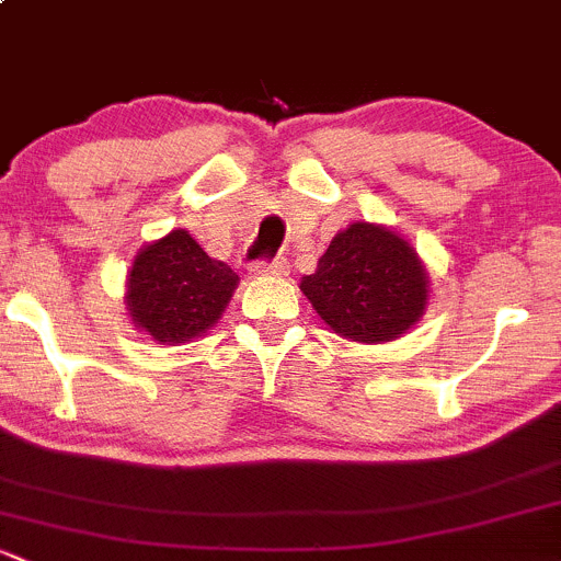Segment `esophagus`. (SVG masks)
<instances>
[{
    "instance_id": "obj_1",
    "label": "esophagus",
    "mask_w": 561,
    "mask_h": 561,
    "mask_svg": "<svg viewBox=\"0 0 561 561\" xmlns=\"http://www.w3.org/2000/svg\"><path fill=\"white\" fill-rule=\"evenodd\" d=\"M252 271L261 276H285L287 271H290V265H287V257H274V261H261L252 265Z\"/></svg>"
}]
</instances>
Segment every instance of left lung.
<instances>
[{
	"instance_id": "obj_1",
	"label": "left lung",
	"mask_w": 561,
	"mask_h": 561,
	"mask_svg": "<svg viewBox=\"0 0 561 561\" xmlns=\"http://www.w3.org/2000/svg\"><path fill=\"white\" fill-rule=\"evenodd\" d=\"M427 268L400 233L352 222L335 233L300 290L333 333L359 344L394 341L427 306Z\"/></svg>"
}]
</instances>
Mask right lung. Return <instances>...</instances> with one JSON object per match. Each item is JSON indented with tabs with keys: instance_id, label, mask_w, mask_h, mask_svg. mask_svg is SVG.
<instances>
[{
	"instance_id": "1",
	"label": "right lung",
	"mask_w": 561,
	"mask_h": 561,
	"mask_svg": "<svg viewBox=\"0 0 561 561\" xmlns=\"http://www.w3.org/2000/svg\"><path fill=\"white\" fill-rule=\"evenodd\" d=\"M236 285L231 265L206 255L191 233L176 228L134 257L126 306L134 325L174 346L215 328Z\"/></svg>"
}]
</instances>
